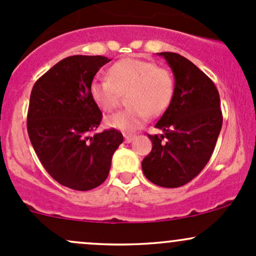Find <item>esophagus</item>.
I'll list each match as a JSON object with an SVG mask.
<instances>
[{"label":"esophagus","instance_id":"1","mask_svg":"<svg viewBox=\"0 0 256 256\" xmlns=\"http://www.w3.org/2000/svg\"><path fill=\"white\" fill-rule=\"evenodd\" d=\"M125 142L126 143H131L134 140V136H132V134H125Z\"/></svg>","mask_w":256,"mask_h":256}]
</instances>
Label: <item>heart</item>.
Returning a JSON list of instances; mask_svg holds the SVG:
<instances>
[{
  "instance_id": "1",
  "label": "heart",
  "mask_w": 256,
  "mask_h": 256,
  "mask_svg": "<svg viewBox=\"0 0 256 256\" xmlns=\"http://www.w3.org/2000/svg\"><path fill=\"white\" fill-rule=\"evenodd\" d=\"M172 74L154 63L138 58H125L108 70V78H96L90 85V94L102 110L116 108L122 94H128L125 110L109 115L106 124L115 130L130 132L168 108L174 94Z\"/></svg>"
}]
</instances>
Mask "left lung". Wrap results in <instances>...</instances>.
<instances>
[{
  "label": "left lung",
  "instance_id": "1",
  "mask_svg": "<svg viewBox=\"0 0 256 256\" xmlns=\"http://www.w3.org/2000/svg\"><path fill=\"white\" fill-rule=\"evenodd\" d=\"M175 78L171 102L156 124L162 134L150 138L144 176L160 187H181L204 169L222 126L220 96L212 80L187 58L160 52Z\"/></svg>",
  "mask_w": 256,
  "mask_h": 256
}]
</instances>
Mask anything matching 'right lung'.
Instances as JSON below:
<instances>
[{"label":"right lung","mask_w":256,"mask_h":256,"mask_svg":"<svg viewBox=\"0 0 256 256\" xmlns=\"http://www.w3.org/2000/svg\"><path fill=\"white\" fill-rule=\"evenodd\" d=\"M110 60L72 56L35 82L28 112V134L36 156L58 184L90 190L108 178L112 156L124 141L115 128L91 134L102 112L90 94L94 75Z\"/></svg>","instance_id":"right-lung-1"}]
</instances>
